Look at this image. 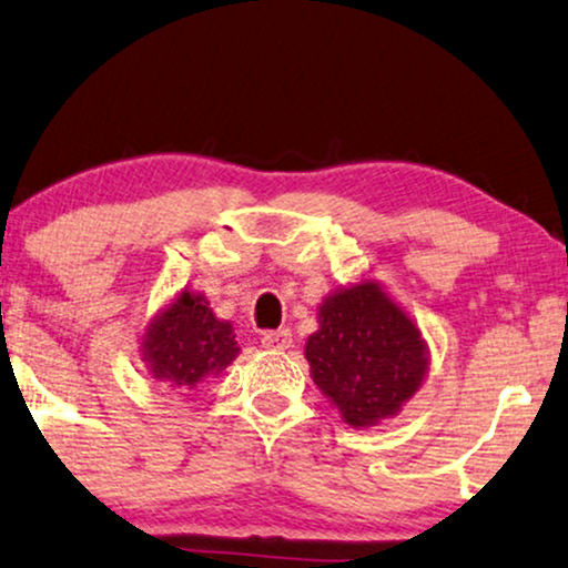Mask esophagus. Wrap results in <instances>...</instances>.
I'll return each instance as SVG.
<instances>
[{
    "label": "esophagus",
    "mask_w": 568,
    "mask_h": 568,
    "mask_svg": "<svg viewBox=\"0 0 568 568\" xmlns=\"http://www.w3.org/2000/svg\"><path fill=\"white\" fill-rule=\"evenodd\" d=\"M291 344H293V334L287 332V328H281V332H265V334H262V346H267V349L283 352V349H291Z\"/></svg>",
    "instance_id": "1"
}]
</instances>
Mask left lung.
<instances>
[{"mask_svg":"<svg viewBox=\"0 0 568 568\" xmlns=\"http://www.w3.org/2000/svg\"><path fill=\"white\" fill-rule=\"evenodd\" d=\"M306 359L313 383L354 428L395 416L428 372L418 326L369 281L342 287L321 303Z\"/></svg>","mask_w":568,"mask_h":568,"instance_id":"left-lung-1","label":"left lung"}]
</instances>
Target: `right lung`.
<instances>
[{
  "mask_svg": "<svg viewBox=\"0 0 568 568\" xmlns=\"http://www.w3.org/2000/svg\"><path fill=\"white\" fill-rule=\"evenodd\" d=\"M230 321L214 316L201 293H181L142 336V359L160 383L193 390L240 354Z\"/></svg>",
  "mask_w": 568,
  "mask_h": 568,
  "instance_id": "add662e5",
  "label": "right lung"
}]
</instances>
